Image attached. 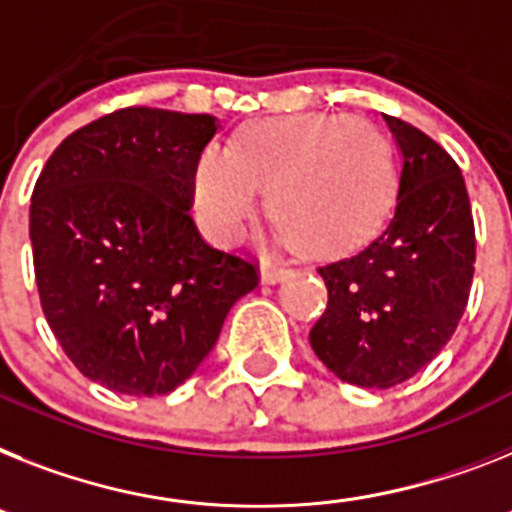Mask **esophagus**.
<instances>
[{
	"label": "esophagus",
	"instance_id": "1",
	"mask_svg": "<svg viewBox=\"0 0 512 512\" xmlns=\"http://www.w3.org/2000/svg\"><path fill=\"white\" fill-rule=\"evenodd\" d=\"M290 274V269L282 264H272V261H266L264 266H261V280L269 282V285H274V282H282Z\"/></svg>",
	"mask_w": 512,
	"mask_h": 512
}]
</instances>
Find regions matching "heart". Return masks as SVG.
I'll return each mask as SVG.
<instances>
[{"mask_svg":"<svg viewBox=\"0 0 512 512\" xmlns=\"http://www.w3.org/2000/svg\"><path fill=\"white\" fill-rule=\"evenodd\" d=\"M395 183V151L377 125L301 114L248 125L232 151H206L193 190L198 219L219 243L238 238L259 209V190H269L282 238L327 259L377 230Z\"/></svg>","mask_w":512,"mask_h":512,"instance_id":"heart-1","label":"heart"}]
</instances>
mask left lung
Segmentation results:
<instances>
[{
  "label": "left lung",
  "instance_id": "1",
  "mask_svg": "<svg viewBox=\"0 0 512 512\" xmlns=\"http://www.w3.org/2000/svg\"><path fill=\"white\" fill-rule=\"evenodd\" d=\"M403 154L390 222L361 251L319 266L327 308L311 348L348 384L387 390L445 348L468 306L476 230L466 180L437 141L384 114Z\"/></svg>",
  "mask_w": 512,
  "mask_h": 512
}]
</instances>
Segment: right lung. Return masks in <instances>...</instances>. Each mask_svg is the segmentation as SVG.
Here are the masks:
<instances>
[{
  "label": "right lung",
  "mask_w": 512,
  "mask_h": 512,
  "mask_svg": "<svg viewBox=\"0 0 512 512\" xmlns=\"http://www.w3.org/2000/svg\"><path fill=\"white\" fill-rule=\"evenodd\" d=\"M211 114L125 107L46 159L31 198L38 298L83 377L167 395L209 356L259 261L206 243L190 217Z\"/></svg>",
  "instance_id": "right-lung-1"
}]
</instances>
